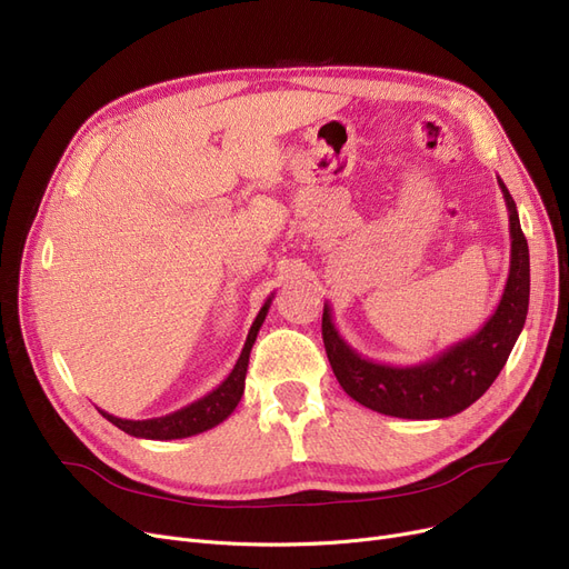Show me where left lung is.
<instances>
[{"label":"left lung","mask_w":569,"mask_h":569,"mask_svg":"<svg viewBox=\"0 0 569 569\" xmlns=\"http://www.w3.org/2000/svg\"><path fill=\"white\" fill-rule=\"evenodd\" d=\"M511 233V261L505 293L490 320L473 336L416 367H392L361 357L338 333L325 303L322 338L336 380L355 401L382 416L408 420L450 418L483 397L516 346L530 303V252L516 202L505 187Z\"/></svg>","instance_id":"left-lung-1"}]
</instances>
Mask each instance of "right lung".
Instances as JSON below:
<instances>
[{"mask_svg":"<svg viewBox=\"0 0 569 569\" xmlns=\"http://www.w3.org/2000/svg\"><path fill=\"white\" fill-rule=\"evenodd\" d=\"M272 303V293L266 299V303L261 306L257 320L252 322V329L247 333L244 348L236 361L233 371L229 373L219 388H214L210 395H206L202 399L179 408V411L163 416V418H151V420H123L111 413L98 411L111 422L117 425L119 429H123L126 435L138 437V439H153V441H170V439H187L193 435H200V431H208L212 427H217L219 422H223L229 418L236 406L244 392V376H247V363H249V352H252V346L257 340V333L266 320L268 308Z\"/></svg>","mask_w":569,"mask_h":569,"instance_id":"add662e5","label":"right lung"}]
</instances>
